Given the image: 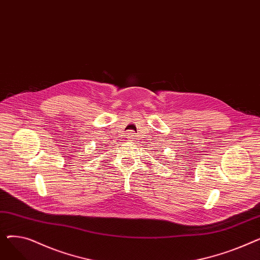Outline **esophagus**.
<instances>
[{
  "label": "esophagus",
  "mask_w": 260,
  "mask_h": 260,
  "mask_svg": "<svg viewBox=\"0 0 260 260\" xmlns=\"http://www.w3.org/2000/svg\"><path fill=\"white\" fill-rule=\"evenodd\" d=\"M126 138H127V140H128V141L134 140V139H135V135H134V133H133V132H128V133H126Z\"/></svg>",
  "instance_id": "34e87169"
}]
</instances>
